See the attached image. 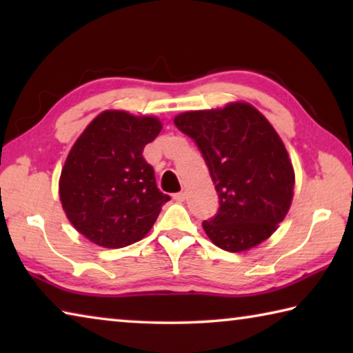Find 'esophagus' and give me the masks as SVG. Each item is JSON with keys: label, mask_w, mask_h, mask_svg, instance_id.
<instances>
[{"label": "esophagus", "mask_w": 353, "mask_h": 353, "mask_svg": "<svg viewBox=\"0 0 353 353\" xmlns=\"http://www.w3.org/2000/svg\"><path fill=\"white\" fill-rule=\"evenodd\" d=\"M172 198H174V201H177V202H183L185 199H187V193H185V191H179V193H176Z\"/></svg>", "instance_id": "34e87169"}]
</instances>
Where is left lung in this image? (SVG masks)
<instances>
[{
  "label": "left lung",
  "instance_id": "1",
  "mask_svg": "<svg viewBox=\"0 0 353 353\" xmlns=\"http://www.w3.org/2000/svg\"><path fill=\"white\" fill-rule=\"evenodd\" d=\"M177 129L193 139L219 198L202 223L218 248L243 252L270 238L290 210L294 170L271 123L248 103L183 112Z\"/></svg>",
  "mask_w": 353,
  "mask_h": 353
}]
</instances>
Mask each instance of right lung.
Returning a JSON list of instances; mask_svg holds the SVG:
<instances>
[{"label": "right lung", "instance_id": "1", "mask_svg": "<svg viewBox=\"0 0 353 353\" xmlns=\"http://www.w3.org/2000/svg\"><path fill=\"white\" fill-rule=\"evenodd\" d=\"M160 130L155 117L105 110L71 148L59 194L70 223L92 243L119 249L140 241L170 201L143 157Z\"/></svg>", "mask_w": 353, "mask_h": 353}]
</instances>
